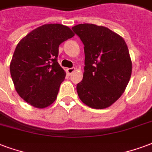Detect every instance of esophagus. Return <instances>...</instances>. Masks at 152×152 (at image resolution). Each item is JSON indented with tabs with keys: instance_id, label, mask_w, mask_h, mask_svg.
Listing matches in <instances>:
<instances>
[{
	"instance_id": "1",
	"label": "esophagus",
	"mask_w": 152,
	"mask_h": 152,
	"mask_svg": "<svg viewBox=\"0 0 152 152\" xmlns=\"http://www.w3.org/2000/svg\"><path fill=\"white\" fill-rule=\"evenodd\" d=\"M75 67H72V68H68V69H66V72L68 75H71L72 73L75 71Z\"/></svg>"
}]
</instances>
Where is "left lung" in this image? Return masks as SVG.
<instances>
[{
    "mask_svg": "<svg viewBox=\"0 0 152 152\" xmlns=\"http://www.w3.org/2000/svg\"><path fill=\"white\" fill-rule=\"evenodd\" d=\"M73 31L84 45L85 66L77 92L83 103L104 109L119 99L128 84L132 65L126 42L104 26L79 24Z\"/></svg>",
    "mask_w": 152,
    "mask_h": 152,
    "instance_id": "obj_1",
    "label": "left lung"
}]
</instances>
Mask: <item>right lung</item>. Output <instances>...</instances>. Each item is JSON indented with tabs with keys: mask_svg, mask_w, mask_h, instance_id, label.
I'll list each match as a JSON object with an SVG mask.
<instances>
[{
	"mask_svg": "<svg viewBox=\"0 0 152 152\" xmlns=\"http://www.w3.org/2000/svg\"><path fill=\"white\" fill-rule=\"evenodd\" d=\"M60 24L35 28L20 40L10 63V74L18 94L37 108L55 101L66 73L58 62L59 45L74 37Z\"/></svg>",
	"mask_w": 152,
	"mask_h": 152,
	"instance_id": "add662e5",
	"label": "right lung"
}]
</instances>
